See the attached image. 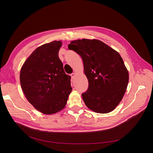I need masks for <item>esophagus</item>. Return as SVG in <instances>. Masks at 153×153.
<instances>
[{
	"instance_id": "1",
	"label": "esophagus",
	"mask_w": 153,
	"mask_h": 153,
	"mask_svg": "<svg viewBox=\"0 0 153 153\" xmlns=\"http://www.w3.org/2000/svg\"><path fill=\"white\" fill-rule=\"evenodd\" d=\"M71 78H72V79H74V78L75 77V76H76V74H75L74 73H72V74H71Z\"/></svg>"
}]
</instances>
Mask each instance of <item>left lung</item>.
Returning <instances> with one entry per match:
<instances>
[{
	"instance_id": "8db88e82",
	"label": "left lung",
	"mask_w": 153,
	"mask_h": 153,
	"mask_svg": "<svg viewBox=\"0 0 153 153\" xmlns=\"http://www.w3.org/2000/svg\"><path fill=\"white\" fill-rule=\"evenodd\" d=\"M68 49L83 60L88 88L82 94L86 106L96 113L107 114L118 105L126 91L129 73L120 53L98 39L71 41Z\"/></svg>"
}]
</instances>
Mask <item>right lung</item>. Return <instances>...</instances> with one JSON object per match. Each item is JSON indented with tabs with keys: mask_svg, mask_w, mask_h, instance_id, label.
<instances>
[{
	"mask_svg": "<svg viewBox=\"0 0 153 153\" xmlns=\"http://www.w3.org/2000/svg\"><path fill=\"white\" fill-rule=\"evenodd\" d=\"M61 41L37 48L21 67L20 83L27 100L40 112L56 114L66 105L72 91L71 76L59 57Z\"/></svg>",
	"mask_w": 153,
	"mask_h": 153,
	"instance_id": "1",
	"label": "right lung"
}]
</instances>
